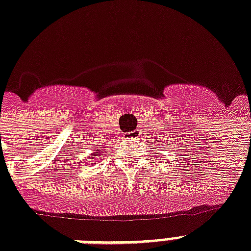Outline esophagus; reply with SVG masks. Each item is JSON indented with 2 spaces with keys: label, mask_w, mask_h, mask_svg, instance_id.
<instances>
[{
  "label": "esophagus",
  "mask_w": 251,
  "mask_h": 251,
  "mask_svg": "<svg viewBox=\"0 0 251 251\" xmlns=\"http://www.w3.org/2000/svg\"><path fill=\"white\" fill-rule=\"evenodd\" d=\"M139 131L138 130H135V131H131L129 132V134H126V139H136L138 136H139Z\"/></svg>",
  "instance_id": "1"
}]
</instances>
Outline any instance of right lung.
<instances>
[{"label":"right lung","instance_id":"1","mask_svg":"<svg viewBox=\"0 0 251 251\" xmlns=\"http://www.w3.org/2000/svg\"><path fill=\"white\" fill-rule=\"evenodd\" d=\"M101 150H95V152H94V156H101L103 154V152H100Z\"/></svg>","mask_w":251,"mask_h":251}]
</instances>
